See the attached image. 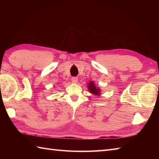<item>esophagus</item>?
Returning <instances> with one entry per match:
<instances>
[{"instance_id": "1", "label": "esophagus", "mask_w": 159, "mask_h": 159, "mask_svg": "<svg viewBox=\"0 0 159 159\" xmlns=\"http://www.w3.org/2000/svg\"><path fill=\"white\" fill-rule=\"evenodd\" d=\"M77 81H78V78L77 77L74 76V77L72 78V83H77Z\"/></svg>"}]
</instances>
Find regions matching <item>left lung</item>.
Segmentation results:
<instances>
[{
	"instance_id": "8db88e82",
	"label": "left lung",
	"mask_w": 159,
	"mask_h": 159,
	"mask_svg": "<svg viewBox=\"0 0 159 159\" xmlns=\"http://www.w3.org/2000/svg\"><path fill=\"white\" fill-rule=\"evenodd\" d=\"M88 88L89 92L91 93H92L93 94H95V95H99L100 94V89L98 88H96V87H95V85H94V84L92 82H90L89 83Z\"/></svg>"
}]
</instances>
